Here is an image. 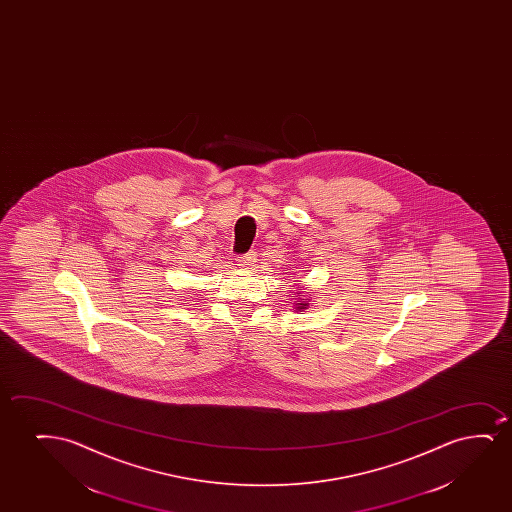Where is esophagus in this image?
<instances>
[{
	"label": "esophagus",
	"instance_id": "1",
	"mask_svg": "<svg viewBox=\"0 0 512 512\" xmlns=\"http://www.w3.org/2000/svg\"><path fill=\"white\" fill-rule=\"evenodd\" d=\"M255 262H257V255L253 252L246 253V255L238 257V266L243 267V269H252Z\"/></svg>",
	"mask_w": 512,
	"mask_h": 512
}]
</instances>
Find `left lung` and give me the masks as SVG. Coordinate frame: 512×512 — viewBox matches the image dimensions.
I'll return each instance as SVG.
<instances>
[{
    "mask_svg": "<svg viewBox=\"0 0 512 512\" xmlns=\"http://www.w3.org/2000/svg\"><path fill=\"white\" fill-rule=\"evenodd\" d=\"M295 308L297 311H304V309L309 308V299H304V297H297V301H294Z\"/></svg>",
    "mask_w": 512,
    "mask_h": 512,
    "instance_id": "obj_1",
    "label": "left lung"
}]
</instances>
